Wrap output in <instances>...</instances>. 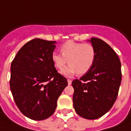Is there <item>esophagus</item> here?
Listing matches in <instances>:
<instances>
[{"label":"esophagus","mask_w":131,"mask_h":131,"mask_svg":"<svg viewBox=\"0 0 131 131\" xmlns=\"http://www.w3.org/2000/svg\"><path fill=\"white\" fill-rule=\"evenodd\" d=\"M67 82H68V85H71L72 84V80L70 79L67 80Z\"/></svg>","instance_id":"obj_1"}]
</instances>
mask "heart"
I'll list each match as a JSON object with an SVG mask.
<instances>
[{
  "label": "heart",
  "instance_id": "heart-1",
  "mask_svg": "<svg viewBox=\"0 0 131 131\" xmlns=\"http://www.w3.org/2000/svg\"><path fill=\"white\" fill-rule=\"evenodd\" d=\"M61 53L53 51L51 60L54 67L60 70L67 63L70 65L61 70L64 76H72L78 72L84 74L88 72L93 64L96 57L95 48L90 43H76L69 40L61 47Z\"/></svg>",
  "mask_w": 131,
  "mask_h": 131
}]
</instances>
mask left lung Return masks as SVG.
<instances>
[{
  "instance_id": "1",
  "label": "left lung",
  "mask_w": 131,
  "mask_h": 131,
  "mask_svg": "<svg viewBox=\"0 0 131 131\" xmlns=\"http://www.w3.org/2000/svg\"><path fill=\"white\" fill-rule=\"evenodd\" d=\"M88 41L95 48V60L88 72L72 81V99L78 115L95 119L105 115L116 101L122 80L121 63L114 50L102 40L92 38Z\"/></svg>"
}]
</instances>
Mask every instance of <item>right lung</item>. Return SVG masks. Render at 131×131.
<instances>
[{"instance_id":"obj_1","label":"right lung","mask_w":131,"mask_h":131,"mask_svg":"<svg viewBox=\"0 0 131 131\" xmlns=\"http://www.w3.org/2000/svg\"><path fill=\"white\" fill-rule=\"evenodd\" d=\"M56 41L33 39L24 45L11 65L10 88L16 106L33 120H43L56 110L57 100L68 85L51 60Z\"/></svg>"}]
</instances>
